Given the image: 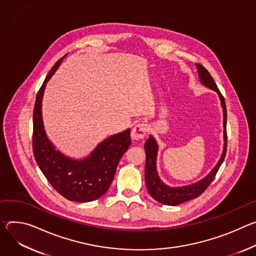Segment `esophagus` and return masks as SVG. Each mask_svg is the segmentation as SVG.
Here are the masks:
<instances>
[{
    "instance_id": "1",
    "label": "esophagus",
    "mask_w": 256,
    "mask_h": 256,
    "mask_svg": "<svg viewBox=\"0 0 256 256\" xmlns=\"http://www.w3.org/2000/svg\"><path fill=\"white\" fill-rule=\"evenodd\" d=\"M148 129H146V125L144 123H139L136 124L132 131H131V138L134 141H138V140H142L144 139L146 135Z\"/></svg>"
}]
</instances>
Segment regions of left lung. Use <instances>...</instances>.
<instances>
[{
	"label": "left lung",
	"mask_w": 256,
	"mask_h": 256,
	"mask_svg": "<svg viewBox=\"0 0 256 256\" xmlns=\"http://www.w3.org/2000/svg\"><path fill=\"white\" fill-rule=\"evenodd\" d=\"M197 70H198V75H200L202 83L204 85V86L214 90L218 92L220 100V104L222 108V112H224V150L222 156L220 160L218 162L216 166L212 170V172L204 177L202 180L198 181L194 184L183 186V187H168L164 183L162 182L158 175L156 171V156H158V146L156 139L150 135L148 139L146 140V142L144 144V150H146V183L148 190L150 194L154 198V200L166 206H178L183 202H186L188 200H193V198H196L202 194L204 190L210 186V184L212 182L214 179L218 168L220 164H222L226 152V102L224 100V96L220 92L216 84L210 74V72L200 64H196Z\"/></svg>",
	"instance_id": "obj_1"
}]
</instances>
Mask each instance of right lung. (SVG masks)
<instances>
[{"label":"right lung","mask_w":256,"mask_h":256,"mask_svg":"<svg viewBox=\"0 0 256 256\" xmlns=\"http://www.w3.org/2000/svg\"><path fill=\"white\" fill-rule=\"evenodd\" d=\"M65 56L52 66L38 92L34 110L32 148L40 171L56 191L68 200L88 202L98 200L110 188L118 164L131 144L130 129L108 137L83 160H72L54 148L44 128L42 100L46 82Z\"/></svg>","instance_id":"right-lung-1"}]
</instances>
